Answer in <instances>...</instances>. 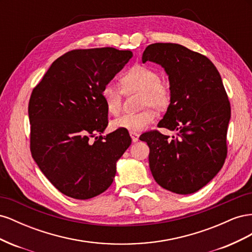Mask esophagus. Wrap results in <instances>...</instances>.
I'll use <instances>...</instances> for the list:
<instances>
[{"label": "esophagus", "mask_w": 252, "mask_h": 252, "mask_svg": "<svg viewBox=\"0 0 252 252\" xmlns=\"http://www.w3.org/2000/svg\"><path fill=\"white\" fill-rule=\"evenodd\" d=\"M130 136H131V140L133 143L138 142L139 141V133H135V132H130Z\"/></svg>", "instance_id": "esophagus-1"}]
</instances>
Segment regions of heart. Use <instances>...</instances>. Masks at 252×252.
I'll list each match as a JSON object with an SVG mask.
<instances>
[{
	"instance_id": "obj_1",
	"label": "heart",
	"mask_w": 252,
	"mask_h": 252,
	"mask_svg": "<svg viewBox=\"0 0 252 252\" xmlns=\"http://www.w3.org/2000/svg\"><path fill=\"white\" fill-rule=\"evenodd\" d=\"M120 86L107 84L102 89V96L109 113L118 116L122 110L123 94L141 93V107H152L164 110L171 101V89L168 84L161 80L158 72L146 65H134L129 68L120 78ZM156 121L155 112L146 109L138 113L124 114L111 123L114 130H126L128 132H141Z\"/></svg>"
}]
</instances>
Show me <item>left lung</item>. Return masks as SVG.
<instances>
[{
    "mask_svg": "<svg viewBox=\"0 0 252 252\" xmlns=\"http://www.w3.org/2000/svg\"><path fill=\"white\" fill-rule=\"evenodd\" d=\"M142 61L168 75L171 101L158 126L178 131L172 139L158 130L140 136L150 149L151 173L171 192L193 193L216 177L227 156L231 110L222 78L207 57L179 44H151Z\"/></svg>",
    "mask_w": 252,
    "mask_h": 252,
    "instance_id": "left-lung-1",
    "label": "left lung"
}]
</instances>
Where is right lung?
I'll list each match as a JSON object with an SVG mask.
<instances>
[{"label":"right lung","mask_w":252,"mask_h":252,"mask_svg":"<svg viewBox=\"0 0 252 252\" xmlns=\"http://www.w3.org/2000/svg\"><path fill=\"white\" fill-rule=\"evenodd\" d=\"M131 58L130 50L112 47L68 51L32 90V156L51 184L72 199L88 200L107 190L118 159L130 146L126 130L97 134L108 125L102 89Z\"/></svg>","instance_id":"1"}]
</instances>
